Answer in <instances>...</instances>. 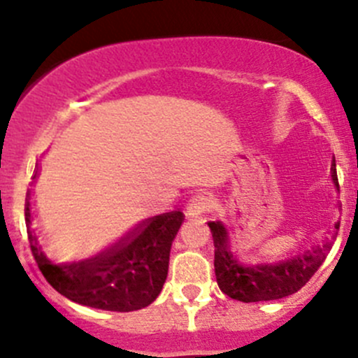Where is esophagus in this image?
I'll list each match as a JSON object with an SVG mask.
<instances>
[{"label":"esophagus","instance_id":"obj_1","mask_svg":"<svg viewBox=\"0 0 358 358\" xmlns=\"http://www.w3.org/2000/svg\"><path fill=\"white\" fill-rule=\"evenodd\" d=\"M211 208V201L204 194H196L194 197H190L189 202L185 206V216L187 218H199L204 215L206 211H209Z\"/></svg>","mask_w":358,"mask_h":358}]
</instances>
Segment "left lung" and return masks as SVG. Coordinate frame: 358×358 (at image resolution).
<instances>
[{"instance_id":"8db88e82","label":"left lung","mask_w":358,"mask_h":358,"mask_svg":"<svg viewBox=\"0 0 358 358\" xmlns=\"http://www.w3.org/2000/svg\"><path fill=\"white\" fill-rule=\"evenodd\" d=\"M331 176L339 190L334 159L331 164ZM208 225L215 243L216 282L227 296L244 303L286 298L301 289L322 265L338 236V232H333V236L322 244L284 262L243 263L230 248L229 232L225 227L220 222H209ZM334 229L339 230V222L334 223Z\"/></svg>"}]
</instances>
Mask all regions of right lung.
<instances>
[{"instance_id":"1","label":"right lung","mask_w":358,"mask_h":358,"mask_svg":"<svg viewBox=\"0 0 358 358\" xmlns=\"http://www.w3.org/2000/svg\"><path fill=\"white\" fill-rule=\"evenodd\" d=\"M182 211H169L138 223L114 246L81 262H59L46 249L36 227L31 192L25 199V225L32 256L50 286L79 305L110 312L149 306L168 275L171 243L183 222Z\"/></svg>"}]
</instances>
